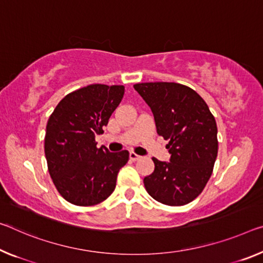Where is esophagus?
Returning <instances> with one entry per match:
<instances>
[{
	"label": "esophagus",
	"instance_id": "esophagus-1",
	"mask_svg": "<svg viewBox=\"0 0 263 263\" xmlns=\"http://www.w3.org/2000/svg\"><path fill=\"white\" fill-rule=\"evenodd\" d=\"M139 158H140V156H138V154H137V153H135V152H130V159H131L132 161L138 160Z\"/></svg>",
	"mask_w": 263,
	"mask_h": 263
}]
</instances>
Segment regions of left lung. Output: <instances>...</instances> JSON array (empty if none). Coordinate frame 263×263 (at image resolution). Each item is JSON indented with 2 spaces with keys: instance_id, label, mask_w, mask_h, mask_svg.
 Masks as SVG:
<instances>
[{
  "instance_id": "1",
  "label": "left lung",
  "mask_w": 263,
  "mask_h": 263,
  "mask_svg": "<svg viewBox=\"0 0 263 263\" xmlns=\"http://www.w3.org/2000/svg\"><path fill=\"white\" fill-rule=\"evenodd\" d=\"M154 116L158 135L168 140L171 161L152 158L154 172L145 177L147 193L167 206L186 205L205 189L218 156V127L206 102L179 83L133 85Z\"/></svg>"
}]
</instances>
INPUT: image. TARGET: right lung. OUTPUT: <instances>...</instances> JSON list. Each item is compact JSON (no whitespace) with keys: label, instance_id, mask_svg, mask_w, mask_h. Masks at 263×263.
Wrapping results in <instances>:
<instances>
[{"label":"right lung","instance_id":"add662e5","mask_svg":"<svg viewBox=\"0 0 263 263\" xmlns=\"http://www.w3.org/2000/svg\"><path fill=\"white\" fill-rule=\"evenodd\" d=\"M124 85L91 84L72 91L49 117L44 138L48 170L57 191L76 206H95L115 191L119 170L128 161L126 149L112 153L97 147Z\"/></svg>","mask_w":263,"mask_h":263}]
</instances>
